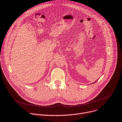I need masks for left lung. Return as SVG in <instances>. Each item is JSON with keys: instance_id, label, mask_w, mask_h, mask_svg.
<instances>
[{"instance_id": "8db88e82", "label": "left lung", "mask_w": 122, "mask_h": 122, "mask_svg": "<svg viewBox=\"0 0 122 122\" xmlns=\"http://www.w3.org/2000/svg\"><path fill=\"white\" fill-rule=\"evenodd\" d=\"M96 81H95V82H96Z\"/></svg>"}]
</instances>
